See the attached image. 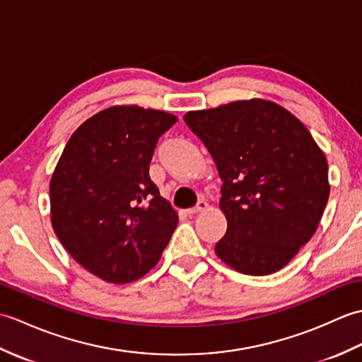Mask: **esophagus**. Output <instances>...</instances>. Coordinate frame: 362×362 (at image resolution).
Returning a JSON list of instances; mask_svg holds the SVG:
<instances>
[{"instance_id":"esophagus-1","label":"esophagus","mask_w":362,"mask_h":362,"mask_svg":"<svg viewBox=\"0 0 362 362\" xmlns=\"http://www.w3.org/2000/svg\"><path fill=\"white\" fill-rule=\"evenodd\" d=\"M206 206H209V204H206L205 199H201V201H199V202L193 206V209L188 210V213H189V214H196V213H199V211L206 210Z\"/></svg>"}]
</instances>
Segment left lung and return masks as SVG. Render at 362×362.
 Returning <instances> with one entry per match:
<instances>
[{"mask_svg": "<svg viewBox=\"0 0 362 362\" xmlns=\"http://www.w3.org/2000/svg\"><path fill=\"white\" fill-rule=\"evenodd\" d=\"M187 126L222 180L227 232L216 255L245 275L286 266L316 233L328 202V163L310 130L281 105L249 99L188 112Z\"/></svg>", "mask_w": 362, "mask_h": 362, "instance_id": "8db88e82", "label": "left lung"}]
</instances>
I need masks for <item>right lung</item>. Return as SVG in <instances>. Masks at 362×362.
I'll use <instances>...</instances> for the list:
<instances>
[{"mask_svg": "<svg viewBox=\"0 0 362 362\" xmlns=\"http://www.w3.org/2000/svg\"><path fill=\"white\" fill-rule=\"evenodd\" d=\"M171 113L115 105L68 140L49 185L51 222L66 252L109 283L141 279L158 263L179 222L149 177Z\"/></svg>", "mask_w": 362, "mask_h": 362, "instance_id": "obj_1", "label": "right lung"}]
</instances>
